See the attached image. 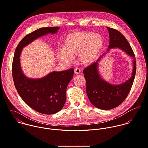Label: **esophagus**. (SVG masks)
<instances>
[{
	"instance_id": "esophagus-1",
	"label": "esophagus",
	"mask_w": 148,
	"mask_h": 148,
	"mask_svg": "<svg viewBox=\"0 0 148 148\" xmlns=\"http://www.w3.org/2000/svg\"><path fill=\"white\" fill-rule=\"evenodd\" d=\"M74 73L75 74H79L81 73V70L79 69H75L74 70Z\"/></svg>"
}]
</instances>
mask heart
Wrapping results in <instances>:
<instances>
[{
  "instance_id": "obj_1",
  "label": "heart",
  "mask_w": 148,
  "mask_h": 148,
  "mask_svg": "<svg viewBox=\"0 0 148 148\" xmlns=\"http://www.w3.org/2000/svg\"><path fill=\"white\" fill-rule=\"evenodd\" d=\"M104 45V40L99 34L75 31L68 34L63 39V49L57 51L58 59L69 64L73 57L77 55L78 62L88 66L95 61Z\"/></svg>"
}]
</instances>
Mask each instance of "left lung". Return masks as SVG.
<instances>
[{"instance_id": "obj_1", "label": "left lung", "mask_w": 148, "mask_h": 148, "mask_svg": "<svg viewBox=\"0 0 148 148\" xmlns=\"http://www.w3.org/2000/svg\"><path fill=\"white\" fill-rule=\"evenodd\" d=\"M109 35V45L107 53L112 49H119L129 57L133 58V70L130 78L118 85L111 84L105 81L99 74L98 67L101 56L97 62L83 71L86 82V93L90 102L102 110H110L122 103L127 97L132 87L136 72V61L134 54L125 37L118 30L107 27Z\"/></svg>"}]
</instances>
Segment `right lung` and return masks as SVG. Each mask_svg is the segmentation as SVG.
I'll list each match as a JSON object with an SVG mask.
<instances>
[{"label":"right lung","instance_id":"1","mask_svg":"<svg viewBox=\"0 0 148 148\" xmlns=\"http://www.w3.org/2000/svg\"><path fill=\"white\" fill-rule=\"evenodd\" d=\"M59 29L42 27L27 35L17 46L12 62L13 80L20 97L32 109L45 114H55L63 108L67 87L73 78L74 70L54 71L40 78H30L23 73L20 57L23 47L39 37L56 34Z\"/></svg>","mask_w":148,"mask_h":148}]
</instances>
